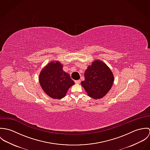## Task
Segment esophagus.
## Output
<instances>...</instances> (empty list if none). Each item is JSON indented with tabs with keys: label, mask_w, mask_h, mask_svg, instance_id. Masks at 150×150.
Listing matches in <instances>:
<instances>
[{
	"label": "esophagus",
	"mask_w": 150,
	"mask_h": 150,
	"mask_svg": "<svg viewBox=\"0 0 150 150\" xmlns=\"http://www.w3.org/2000/svg\"><path fill=\"white\" fill-rule=\"evenodd\" d=\"M74 82H75V83H76V84H80V83L81 81H80V80H76V81H74Z\"/></svg>",
	"instance_id": "esophagus-1"
}]
</instances>
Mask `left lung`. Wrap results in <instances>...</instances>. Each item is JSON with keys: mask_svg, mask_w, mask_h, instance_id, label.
<instances>
[{"mask_svg": "<svg viewBox=\"0 0 150 150\" xmlns=\"http://www.w3.org/2000/svg\"><path fill=\"white\" fill-rule=\"evenodd\" d=\"M81 86L88 95L95 99H101L110 90L114 82L113 74L103 62L96 60L89 65L84 73Z\"/></svg>", "mask_w": 150, "mask_h": 150, "instance_id": "obj_1", "label": "left lung"}]
</instances>
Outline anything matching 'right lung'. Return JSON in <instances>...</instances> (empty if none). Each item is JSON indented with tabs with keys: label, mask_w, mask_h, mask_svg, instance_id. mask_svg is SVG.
I'll list each match as a JSON object with an SVG mask.
<instances>
[{
	"label": "right lung",
	"mask_w": 150,
	"mask_h": 150,
	"mask_svg": "<svg viewBox=\"0 0 150 150\" xmlns=\"http://www.w3.org/2000/svg\"><path fill=\"white\" fill-rule=\"evenodd\" d=\"M39 83L44 92L53 99L64 98L69 88L74 84L70 76L63 70V64L51 62L39 74Z\"/></svg>",
	"instance_id": "obj_1"
}]
</instances>
